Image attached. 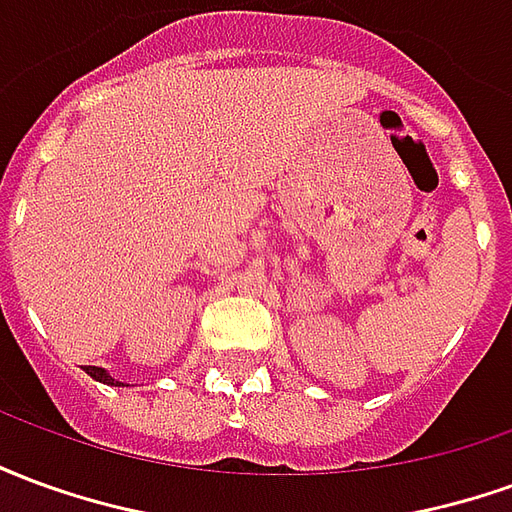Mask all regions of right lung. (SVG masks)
<instances>
[{
    "label": "right lung",
    "mask_w": 512,
    "mask_h": 512,
    "mask_svg": "<svg viewBox=\"0 0 512 512\" xmlns=\"http://www.w3.org/2000/svg\"><path fill=\"white\" fill-rule=\"evenodd\" d=\"M84 373H87V376H93L95 381H101V384L128 386V384H123V381H117L115 376H109V370H104V367H84Z\"/></svg>",
    "instance_id": "add662e5"
}]
</instances>
